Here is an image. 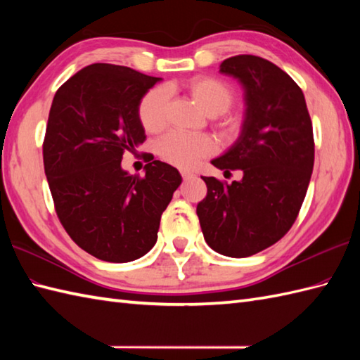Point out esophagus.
I'll return each instance as SVG.
<instances>
[{
  "mask_svg": "<svg viewBox=\"0 0 360 360\" xmlns=\"http://www.w3.org/2000/svg\"><path fill=\"white\" fill-rule=\"evenodd\" d=\"M181 174H182V178H184L186 181H187V179H192V178H195V173H192V172H187V170H182V172H181Z\"/></svg>",
  "mask_w": 360,
  "mask_h": 360,
  "instance_id": "obj_1",
  "label": "esophagus"
}]
</instances>
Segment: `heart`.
Masks as SVG:
<instances>
[{
  "label": "heart",
  "mask_w": 360,
  "mask_h": 360,
  "mask_svg": "<svg viewBox=\"0 0 360 360\" xmlns=\"http://www.w3.org/2000/svg\"><path fill=\"white\" fill-rule=\"evenodd\" d=\"M187 89L196 105L209 116H219L226 112L235 101V93L229 83L209 75L192 79L187 83ZM168 102H170V94L162 86L150 89L141 98L137 114L142 127L148 133H158L167 125ZM223 127L226 131L233 133L238 128V120L226 117ZM213 151H215V143L204 134L168 133L158 143L159 156L168 164L179 168H192L200 162V159L210 156Z\"/></svg>",
  "instance_id": "b5f03b06"
}]
</instances>
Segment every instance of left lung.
<instances>
[{
    "label": "left lung",
    "mask_w": 360,
    "mask_h": 360,
    "mask_svg": "<svg viewBox=\"0 0 360 360\" xmlns=\"http://www.w3.org/2000/svg\"><path fill=\"white\" fill-rule=\"evenodd\" d=\"M219 72L241 83L246 111L238 139L212 164L243 178L224 184L202 176L207 196L196 213L213 250L244 258L292 227L314 167V137L302 89L269 60L235 56Z\"/></svg>",
    "instance_id": "left-lung-1"
}]
</instances>
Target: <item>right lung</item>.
I'll return each mask as SVG.
<instances>
[{"label": "right lung", "instance_id": "add662e5", "mask_svg": "<svg viewBox=\"0 0 360 360\" xmlns=\"http://www.w3.org/2000/svg\"><path fill=\"white\" fill-rule=\"evenodd\" d=\"M160 82L131 68L94 63L53 96L43 142L44 173L60 223L79 248L128 263L155 246L160 215L182 178L160 160L129 174L125 151L145 141L141 98Z\"/></svg>", "mask_w": 360, "mask_h": 360}]
</instances>
